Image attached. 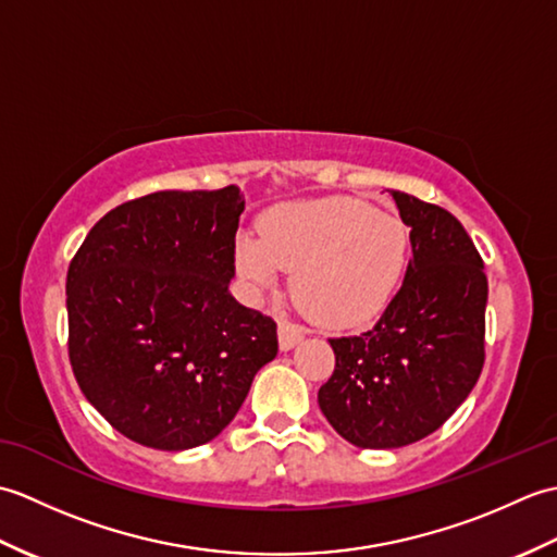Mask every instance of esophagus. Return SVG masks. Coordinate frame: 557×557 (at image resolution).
Returning a JSON list of instances; mask_svg holds the SVG:
<instances>
[{
    "label": "esophagus",
    "instance_id": "obj_1",
    "mask_svg": "<svg viewBox=\"0 0 557 557\" xmlns=\"http://www.w3.org/2000/svg\"><path fill=\"white\" fill-rule=\"evenodd\" d=\"M277 335H280V349H282V351H289L294 345H299V342L304 339L301 330L289 325V323H280Z\"/></svg>",
    "mask_w": 557,
    "mask_h": 557
}]
</instances>
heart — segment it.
<instances>
[{"instance_id": "b5f03b06", "label": "heart", "mask_w": 557, "mask_h": 557, "mask_svg": "<svg viewBox=\"0 0 557 557\" xmlns=\"http://www.w3.org/2000/svg\"><path fill=\"white\" fill-rule=\"evenodd\" d=\"M409 232L393 212L347 196L272 208L260 234L236 236V270L256 292L292 270V292L330 327L371 321L407 265Z\"/></svg>"}]
</instances>
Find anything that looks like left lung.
<instances>
[{"label": "left lung", "instance_id": "left-lung-1", "mask_svg": "<svg viewBox=\"0 0 557 557\" xmlns=\"http://www.w3.org/2000/svg\"><path fill=\"white\" fill-rule=\"evenodd\" d=\"M389 194L409 227L405 282L371 330L330 339L335 371L318 389L330 425L363 449L405 447L441 429L486 359L488 280L474 242L445 208Z\"/></svg>", "mask_w": 557, "mask_h": 557}]
</instances>
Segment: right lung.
I'll list each match as a JSON object with an SVG mask.
<instances>
[{"instance_id": "add662e5", "label": "right lung", "mask_w": 557, "mask_h": 557, "mask_svg": "<svg viewBox=\"0 0 557 557\" xmlns=\"http://www.w3.org/2000/svg\"><path fill=\"white\" fill-rule=\"evenodd\" d=\"M236 186L110 210L66 275L69 361L112 429L156 449L220 435L277 354V325L230 294Z\"/></svg>"}]
</instances>
